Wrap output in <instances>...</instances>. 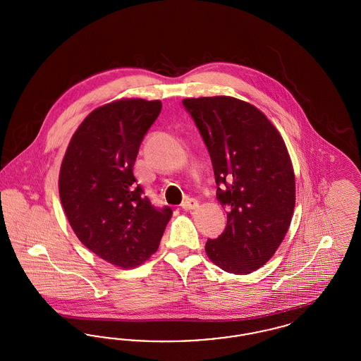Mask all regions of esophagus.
<instances>
[{
  "label": "esophagus",
  "instance_id": "1",
  "mask_svg": "<svg viewBox=\"0 0 361 361\" xmlns=\"http://www.w3.org/2000/svg\"><path fill=\"white\" fill-rule=\"evenodd\" d=\"M181 207H183L184 209H187V211H190V209H196V208L199 207V202H197L196 199H192V197H189V199H185V200L183 202Z\"/></svg>",
  "mask_w": 361,
  "mask_h": 361
}]
</instances>
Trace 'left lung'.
<instances>
[{
  "mask_svg": "<svg viewBox=\"0 0 361 361\" xmlns=\"http://www.w3.org/2000/svg\"><path fill=\"white\" fill-rule=\"evenodd\" d=\"M183 105L206 143L216 199L227 209L224 233L207 240V256L224 272L252 274L275 255L291 224L295 174L286 143L252 104L215 96Z\"/></svg>",
  "mask_w": 361,
  "mask_h": 361,
  "instance_id": "8db88e82",
  "label": "left lung"
}]
</instances>
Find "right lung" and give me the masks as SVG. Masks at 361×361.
<instances>
[{"label":"right lung","instance_id":"obj_1","mask_svg":"<svg viewBox=\"0 0 361 361\" xmlns=\"http://www.w3.org/2000/svg\"><path fill=\"white\" fill-rule=\"evenodd\" d=\"M159 100L121 99L89 114L70 140L59 196L78 240L99 257L134 268L157 252L172 208H157L137 184L139 146Z\"/></svg>","mask_w":361,"mask_h":361}]
</instances>
